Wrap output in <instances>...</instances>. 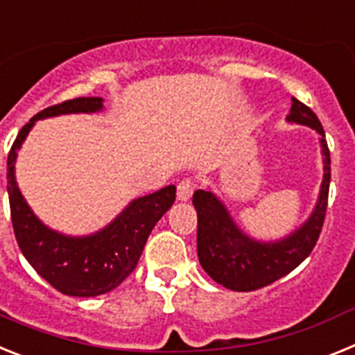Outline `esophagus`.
Instances as JSON below:
<instances>
[{
  "label": "esophagus",
  "instance_id": "obj_1",
  "mask_svg": "<svg viewBox=\"0 0 355 355\" xmlns=\"http://www.w3.org/2000/svg\"><path fill=\"white\" fill-rule=\"evenodd\" d=\"M195 187H196V182L191 180V178H184L177 186V198L180 202H187L191 198V195L195 193Z\"/></svg>",
  "mask_w": 355,
  "mask_h": 355
}]
</instances>
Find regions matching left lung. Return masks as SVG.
<instances>
[{"label": "left lung", "instance_id": "8db88e82", "mask_svg": "<svg viewBox=\"0 0 355 355\" xmlns=\"http://www.w3.org/2000/svg\"><path fill=\"white\" fill-rule=\"evenodd\" d=\"M288 121L311 126L318 132L323 153L325 173L318 202L300 229L280 241H255L234 223L221 200L211 191L198 189L193 195V205L198 214L196 250L200 264L212 280L232 291H254L288 275L313 252L322 232L331 184V153L325 132L318 116L297 98H293Z\"/></svg>", "mask_w": 355, "mask_h": 355}]
</instances>
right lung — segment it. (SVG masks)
<instances>
[{"mask_svg":"<svg viewBox=\"0 0 355 355\" xmlns=\"http://www.w3.org/2000/svg\"><path fill=\"white\" fill-rule=\"evenodd\" d=\"M101 109L103 98H75L41 110L21 128L7 160L8 202L17 245L33 270L57 291L69 297H98L118 288L135 270L148 236L177 196L175 186L141 196L105 229L84 237L55 232L33 214L14 173L17 150L32 126L37 119Z\"/></svg>","mask_w":355,"mask_h":355,"instance_id":"obj_1","label":"right lung"}]
</instances>
